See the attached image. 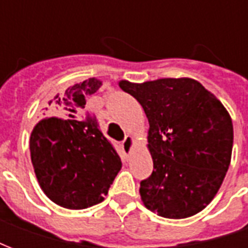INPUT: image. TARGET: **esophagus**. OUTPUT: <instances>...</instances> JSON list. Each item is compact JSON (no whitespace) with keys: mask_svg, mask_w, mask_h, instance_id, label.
<instances>
[{"mask_svg":"<svg viewBox=\"0 0 248 248\" xmlns=\"http://www.w3.org/2000/svg\"><path fill=\"white\" fill-rule=\"evenodd\" d=\"M133 143H134V140H133V138L129 137V135H127V137L124 138V142H122V146H121V147H122V151H124V158H129L130 153H131V147H133Z\"/></svg>","mask_w":248,"mask_h":248,"instance_id":"obj_1","label":"esophagus"}]
</instances>
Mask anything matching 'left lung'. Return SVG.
<instances>
[{
  "label": "left lung",
  "mask_w": 248,
  "mask_h": 248,
  "mask_svg": "<svg viewBox=\"0 0 248 248\" xmlns=\"http://www.w3.org/2000/svg\"><path fill=\"white\" fill-rule=\"evenodd\" d=\"M119 86L149 119L154 170L140 181V198L159 217L195 215L213 201L231 161L234 129L227 110L198 81L163 78Z\"/></svg>",
  "instance_id": "1"
}]
</instances>
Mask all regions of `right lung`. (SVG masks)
Listing matches in <instances>:
<instances>
[{"mask_svg":"<svg viewBox=\"0 0 248 248\" xmlns=\"http://www.w3.org/2000/svg\"><path fill=\"white\" fill-rule=\"evenodd\" d=\"M101 85L90 78L69 87L57 97L60 118L42 119L31 131L30 155L37 179L62 207L81 210L102 202L122 167L95 115L77 118Z\"/></svg>","mask_w":248,"mask_h":248,"instance_id":"add662e5","label":"right lung"}]
</instances>
